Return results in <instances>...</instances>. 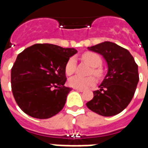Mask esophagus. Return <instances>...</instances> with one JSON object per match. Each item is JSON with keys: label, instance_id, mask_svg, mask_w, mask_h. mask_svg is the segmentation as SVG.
<instances>
[{"label": "esophagus", "instance_id": "obj_1", "mask_svg": "<svg viewBox=\"0 0 148 148\" xmlns=\"http://www.w3.org/2000/svg\"><path fill=\"white\" fill-rule=\"evenodd\" d=\"M74 90H77V91H79V92H83L84 90H82V89H77V88H74Z\"/></svg>", "mask_w": 148, "mask_h": 148}]
</instances>
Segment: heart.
I'll return each instance as SVG.
<instances>
[{
	"label": "heart",
	"instance_id": "b5f03b06",
	"mask_svg": "<svg viewBox=\"0 0 148 148\" xmlns=\"http://www.w3.org/2000/svg\"><path fill=\"white\" fill-rule=\"evenodd\" d=\"M82 58L84 61H86L91 66H93L92 73H93L95 76L98 77L102 76L103 71L100 68V66L102 65V58L98 54H97L95 52L86 51L82 55ZM75 70H76V60L74 57H71L68 59L65 65V73L66 75H71L74 74ZM95 81L96 80L93 77H83L75 75L69 79L68 83L71 86L74 88L86 89L95 83Z\"/></svg>",
	"mask_w": 148,
	"mask_h": 148
}]
</instances>
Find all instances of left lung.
Wrapping results in <instances>:
<instances>
[{
	"mask_svg": "<svg viewBox=\"0 0 148 148\" xmlns=\"http://www.w3.org/2000/svg\"><path fill=\"white\" fill-rule=\"evenodd\" d=\"M88 48L103 55L108 63V74L86 106L101 116H115L133 97L140 79L138 65L127 49L114 42H104Z\"/></svg>",
	"mask_w": 148,
	"mask_h": 148,
	"instance_id": "8db88e82",
	"label": "left lung"
}]
</instances>
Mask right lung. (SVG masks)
Masks as SVG:
<instances>
[{
    "mask_svg": "<svg viewBox=\"0 0 148 148\" xmlns=\"http://www.w3.org/2000/svg\"><path fill=\"white\" fill-rule=\"evenodd\" d=\"M77 51L50 43H37L18 55L11 70L15 101L22 111L47 119L63 109L71 90L64 86L65 65Z\"/></svg>",
    "mask_w": 148,
    "mask_h": 148,
    "instance_id": "right-lung-1",
    "label": "right lung"
}]
</instances>
